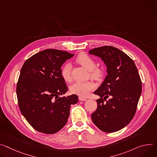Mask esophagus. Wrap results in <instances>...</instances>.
Wrapping results in <instances>:
<instances>
[{"mask_svg":"<svg viewBox=\"0 0 157 157\" xmlns=\"http://www.w3.org/2000/svg\"><path fill=\"white\" fill-rule=\"evenodd\" d=\"M79 100H80V101H86V98H83V97H82V96H79Z\"/></svg>","mask_w":157,"mask_h":157,"instance_id":"34e87169","label":"esophagus"}]
</instances>
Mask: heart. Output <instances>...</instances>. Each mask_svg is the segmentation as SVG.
Returning a JSON list of instances; mask_svg holds the SVG:
<instances>
[{"instance_id":"b5f03b06","label":"heart","mask_w":157,"mask_h":157,"mask_svg":"<svg viewBox=\"0 0 157 157\" xmlns=\"http://www.w3.org/2000/svg\"><path fill=\"white\" fill-rule=\"evenodd\" d=\"M76 61L90 71L91 78L98 80L103 77L104 74L103 69L101 67L96 66V63L94 59L87 54H79L76 57ZM61 76L66 82H70L72 79L71 65L70 63H66L62 67L61 69ZM95 88L96 85L92 81L76 82L71 86L70 91L73 94L85 97Z\"/></svg>"}]
</instances>
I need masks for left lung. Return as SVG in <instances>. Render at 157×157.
Instances as JSON below:
<instances>
[{"label":"left lung","mask_w":157,"mask_h":157,"mask_svg":"<svg viewBox=\"0 0 157 157\" xmlns=\"http://www.w3.org/2000/svg\"><path fill=\"white\" fill-rule=\"evenodd\" d=\"M89 53L101 58L108 73L94 92L100 98L96 100L98 108L92 113V121L104 132H117L132 121L136 111L142 88L138 69L129 56L115 47L96 48Z\"/></svg>","instance_id":"1"}]
</instances>
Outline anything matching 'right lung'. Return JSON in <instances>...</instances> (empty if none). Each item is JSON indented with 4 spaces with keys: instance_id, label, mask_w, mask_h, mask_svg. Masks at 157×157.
<instances>
[{
    "instance_id": "add662e5",
    "label": "right lung",
    "mask_w": 157,
    "mask_h": 157,
    "mask_svg": "<svg viewBox=\"0 0 157 157\" xmlns=\"http://www.w3.org/2000/svg\"><path fill=\"white\" fill-rule=\"evenodd\" d=\"M74 56L48 49L37 52L24 63L17 83L18 105L22 115L39 132L54 134L66 124L71 105L78 96L61 97L67 90L61 67Z\"/></svg>"
}]
</instances>
